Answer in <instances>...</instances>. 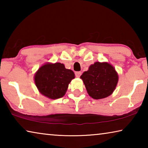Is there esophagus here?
<instances>
[{"label":"esophagus","instance_id":"1","mask_svg":"<svg viewBox=\"0 0 148 148\" xmlns=\"http://www.w3.org/2000/svg\"><path fill=\"white\" fill-rule=\"evenodd\" d=\"M81 74H82L81 72H75V75H76V76L77 77H79L80 76H81Z\"/></svg>","mask_w":148,"mask_h":148}]
</instances>
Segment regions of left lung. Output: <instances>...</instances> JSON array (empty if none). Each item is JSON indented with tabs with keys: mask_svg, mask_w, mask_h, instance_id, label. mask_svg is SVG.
Here are the masks:
<instances>
[{
	"mask_svg": "<svg viewBox=\"0 0 148 148\" xmlns=\"http://www.w3.org/2000/svg\"><path fill=\"white\" fill-rule=\"evenodd\" d=\"M118 77L114 67L106 62H95L80 76L89 95L94 99L110 96L116 89Z\"/></svg>",
	"mask_w": 148,
	"mask_h": 148,
	"instance_id": "left-lung-1",
	"label": "left lung"
}]
</instances>
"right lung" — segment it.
Returning a JSON list of instances; mask_svg holds the SVG:
<instances>
[{
  "instance_id": "obj_1",
  "label": "right lung",
  "mask_w": 148,
  "mask_h": 148,
  "mask_svg": "<svg viewBox=\"0 0 148 148\" xmlns=\"http://www.w3.org/2000/svg\"><path fill=\"white\" fill-rule=\"evenodd\" d=\"M75 77L74 72L60 62L44 64L34 75V82L39 92L51 99L61 98L69 84Z\"/></svg>"
}]
</instances>
